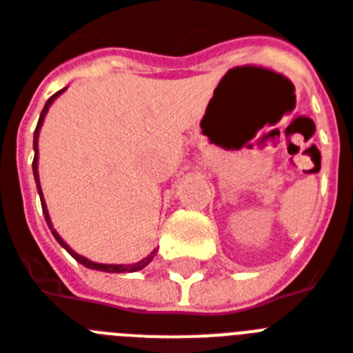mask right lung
<instances>
[{"label": "right lung", "instance_id": "add662e5", "mask_svg": "<svg viewBox=\"0 0 353 353\" xmlns=\"http://www.w3.org/2000/svg\"><path fill=\"white\" fill-rule=\"evenodd\" d=\"M66 91V88L61 91H57V93L53 94V97H50L48 102L44 103V108L43 111H41V117H39V121H37V127H35V131H34V163H32V170H34V179H35V185H37V192H39V197H41V206H43V213H44V219H46V224H48L50 228V232H52V235L55 236V241L59 242V244L64 248V250L68 251V253L73 256V259L77 260L79 263H82V265H85V268H90V269H97V271H103V272H136V271H141L143 268H147L150 262H152V259L156 256V251L158 250H154L152 253L149 254V256H145L143 260H140V262H136V263H127V265H123V263H99V262H93V260L90 259H85V256H82V254L75 253V251L71 250L70 245L66 244V242L62 241V236L59 235L57 232H55V228H53L52 224V219H50V213H48V208H46V203H44V195H43V190H41V183H39V170H37V161H39V149H37V143H39V131H41V127H43V121H44V117H46V112H48L50 105H52L55 100L61 97L62 93Z\"/></svg>", "mask_w": 353, "mask_h": 353}]
</instances>
